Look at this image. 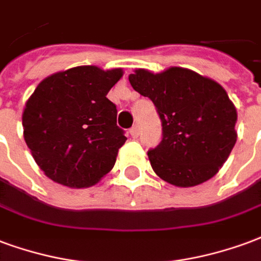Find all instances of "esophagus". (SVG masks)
Returning <instances> with one entry per match:
<instances>
[{
    "instance_id": "1",
    "label": "esophagus",
    "mask_w": 261,
    "mask_h": 261,
    "mask_svg": "<svg viewBox=\"0 0 261 261\" xmlns=\"http://www.w3.org/2000/svg\"><path fill=\"white\" fill-rule=\"evenodd\" d=\"M129 133H130V136H132L133 139L138 138V136H139V126H138V125L132 126V128H130V130H129Z\"/></svg>"
}]
</instances>
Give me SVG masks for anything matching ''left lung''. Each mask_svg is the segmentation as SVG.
<instances>
[{
    "instance_id": "left-lung-1",
    "label": "left lung",
    "mask_w": 261,
    "mask_h": 261,
    "mask_svg": "<svg viewBox=\"0 0 261 261\" xmlns=\"http://www.w3.org/2000/svg\"><path fill=\"white\" fill-rule=\"evenodd\" d=\"M129 82L157 108L163 139L149 150L150 164L165 182L200 185L218 172L237 143V108L213 79L172 66L153 73L136 69Z\"/></svg>"
}]
</instances>
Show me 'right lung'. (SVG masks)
I'll use <instances>...</instances> for the list:
<instances>
[{
	"mask_svg": "<svg viewBox=\"0 0 261 261\" xmlns=\"http://www.w3.org/2000/svg\"><path fill=\"white\" fill-rule=\"evenodd\" d=\"M122 75L121 68L76 66L36 87L22 115L23 136L50 179L87 188L112 170L126 138L107 94Z\"/></svg>",
	"mask_w": 261,
	"mask_h": 261,
	"instance_id": "1",
	"label": "right lung"
}]
</instances>
